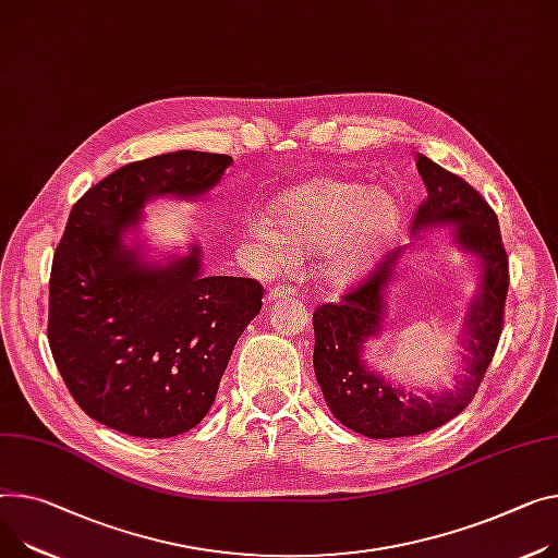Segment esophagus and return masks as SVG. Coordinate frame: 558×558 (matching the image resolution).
Listing matches in <instances>:
<instances>
[{
  "label": "esophagus",
  "instance_id": "1",
  "mask_svg": "<svg viewBox=\"0 0 558 558\" xmlns=\"http://www.w3.org/2000/svg\"><path fill=\"white\" fill-rule=\"evenodd\" d=\"M294 294H296V290L292 286H275L266 294V299H268V302H277V299H281V296H294Z\"/></svg>",
  "mask_w": 558,
  "mask_h": 558
}]
</instances>
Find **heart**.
Returning a JSON list of instances; mask_svg holds the SVG:
<instances>
[{
	"instance_id": "heart-1",
	"label": "heart",
	"mask_w": 558,
	"mask_h": 558,
	"mask_svg": "<svg viewBox=\"0 0 558 558\" xmlns=\"http://www.w3.org/2000/svg\"><path fill=\"white\" fill-rule=\"evenodd\" d=\"M402 223L398 198L384 187L313 179L272 203V221L256 219L252 234L275 262L292 250L322 252L319 277L332 288L364 279L396 241Z\"/></svg>"
}]
</instances>
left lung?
<instances>
[{
	"mask_svg": "<svg viewBox=\"0 0 558 558\" xmlns=\"http://www.w3.org/2000/svg\"><path fill=\"white\" fill-rule=\"evenodd\" d=\"M415 165L426 201L415 211L413 241L422 230L449 226L453 245L481 264V281L464 313V373L456 377L453 389L415 396L366 364L364 349L384 330L387 290L413 243L393 250L366 283L341 296V304H324L313 315V364L326 404L341 424L366 438L420 436L456 417L474 400L502 332L509 272L494 209L466 181L432 158L417 154Z\"/></svg>",
	"mask_w": 558,
	"mask_h": 558,
	"instance_id": "left-lung-1",
	"label": "left lung"
}]
</instances>
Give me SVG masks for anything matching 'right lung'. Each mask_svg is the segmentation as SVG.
<instances>
[{
  "label": "right lung",
  "instance_id": "obj_1",
  "mask_svg": "<svg viewBox=\"0 0 558 558\" xmlns=\"http://www.w3.org/2000/svg\"><path fill=\"white\" fill-rule=\"evenodd\" d=\"M230 165L190 149L130 162L69 214L49 281V344L77 407L120 434L171 438L196 426L262 311L259 281L203 275L198 245L151 262L124 241L149 201L198 198Z\"/></svg>",
  "mask_w": 558,
  "mask_h": 558
}]
</instances>
